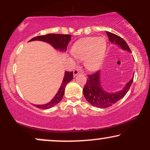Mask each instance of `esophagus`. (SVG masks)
Segmentation results:
<instances>
[{
    "mask_svg": "<svg viewBox=\"0 0 150 150\" xmlns=\"http://www.w3.org/2000/svg\"><path fill=\"white\" fill-rule=\"evenodd\" d=\"M79 73H80V71H79L78 70H77V69L74 70V71H73V75H74V77L77 76V75H78Z\"/></svg>",
    "mask_w": 150,
    "mask_h": 150,
    "instance_id": "1",
    "label": "esophagus"
}]
</instances>
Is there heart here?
<instances>
[{"label":"heart","instance_id":"obj_1","mask_svg":"<svg viewBox=\"0 0 150 150\" xmlns=\"http://www.w3.org/2000/svg\"><path fill=\"white\" fill-rule=\"evenodd\" d=\"M106 41L103 37H89L77 40L72 47V53L89 71L99 69L104 61Z\"/></svg>","mask_w":150,"mask_h":150}]
</instances>
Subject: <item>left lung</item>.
<instances>
[{
    "label": "left lung",
    "mask_w": 150,
    "mask_h": 150,
    "mask_svg": "<svg viewBox=\"0 0 150 150\" xmlns=\"http://www.w3.org/2000/svg\"><path fill=\"white\" fill-rule=\"evenodd\" d=\"M106 32L108 37V39L112 44L118 46L123 50L131 52L124 39L111 32ZM87 77L88 78L83 89L84 96L86 100L93 106L101 108L110 107L117 101H119L120 99H122L128 92L133 81V77H132L128 82H127L123 89L114 93H110L105 91L101 87L100 71H97V73L89 75Z\"/></svg>",
    "instance_id": "8db88e82"
}]
</instances>
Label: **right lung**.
<instances>
[{
    "label": "right lung",
    "instance_id": "add662e5",
    "mask_svg": "<svg viewBox=\"0 0 150 150\" xmlns=\"http://www.w3.org/2000/svg\"><path fill=\"white\" fill-rule=\"evenodd\" d=\"M71 40V35L70 34H48L46 35L38 36L31 39L29 42L32 41H42L46 43H49L55 49L59 50L62 52L66 51L67 46ZM73 72H65V75L63 77V82L59 89H58L57 94L53 98L52 100L49 103L45 104L37 105L34 104L36 107L42 108V109H48L53 106H56L58 102L61 101L62 98L64 95L65 88L67 84L73 80Z\"/></svg>",
    "mask_w": 150,
    "mask_h": 150
}]
</instances>
